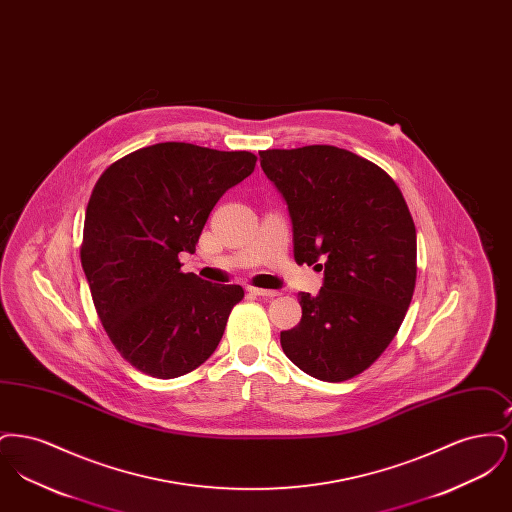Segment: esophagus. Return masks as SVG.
<instances>
[{"label":"esophagus","instance_id":"34e87169","mask_svg":"<svg viewBox=\"0 0 512 512\" xmlns=\"http://www.w3.org/2000/svg\"><path fill=\"white\" fill-rule=\"evenodd\" d=\"M247 292L259 295V297H276V295H280L278 290H265V288H255V286H249Z\"/></svg>","mask_w":512,"mask_h":512}]
</instances>
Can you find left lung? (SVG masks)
I'll use <instances>...</instances> for the list:
<instances>
[{
	"instance_id": "left-lung-1",
	"label": "left lung",
	"mask_w": 512,
	"mask_h": 512,
	"mask_svg": "<svg viewBox=\"0 0 512 512\" xmlns=\"http://www.w3.org/2000/svg\"><path fill=\"white\" fill-rule=\"evenodd\" d=\"M259 155L288 203L297 265L324 268L320 292L299 293L301 322L280 332L282 349L313 378L349 380L386 351L411 305L413 217L390 174L347 149L305 146Z\"/></svg>"
}]
</instances>
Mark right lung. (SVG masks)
Instances as JSON below:
<instances>
[{
    "instance_id": "right-lung-1",
    "label": "right lung",
    "mask_w": 512,
    "mask_h": 512,
    "mask_svg": "<svg viewBox=\"0 0 512 512\" xmlns=\"http://www.w3.org/2000/svg\"><path fill=\"white\" fill-rule=\"evenodd\" d=\"M251 151L165 142L136 149L99 176L80 261L99 320L122 359L169 380L217 349L244 288L182 272L222 194L255 171Z\"/></svg>"
}]
</instances>
